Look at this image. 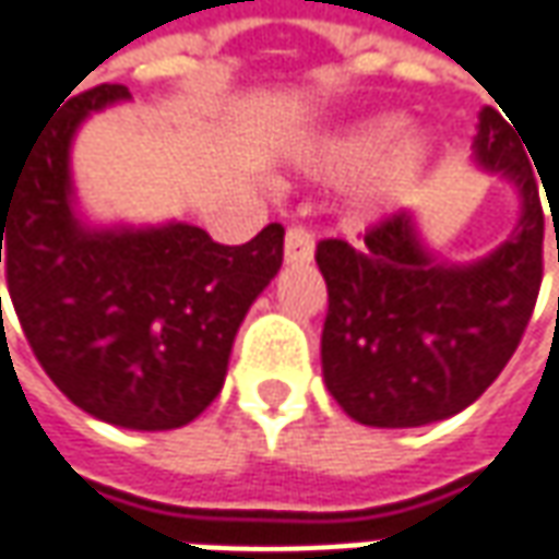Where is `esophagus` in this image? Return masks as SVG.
Listing matches in <instances>:
<instances>
[{"mask_svg":"<svg viewBox=\"0 0 559 559\" xmlns=\"http://www.w3.org/2000/svg\"><path fill=\"white\" fill-rule=\"evenodd\" d=\"M316 257V238L306 228H287L284 235V262L287 265H306Z\"/></svg>","mask_w":559,"mask_h":559,"instance_id":"esophagus-1","label":"esophagus"}]
</instances>
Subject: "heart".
Wrapping results in <instances>:
<instances>
[{
	"instance_id": "b5f03b06",
	"label": "heart",
	"mask_w": 559,
	"mask_h": 559,
	"mask_svg": "<svg viewBox=\"0 0 559 559\" xmlns=\"http://www.w3.org/2000/svg\"><path fill=\"white\" fill-rule=\"evenodd\" d=\"M405 128L399 114H380L324 135L302 160L321 182H353L346 216L356 228H374L405 213L433 169V139Z\"/></svg>"
}]
</instances>
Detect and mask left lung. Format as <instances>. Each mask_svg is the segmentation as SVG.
<instances>
[{"label":"left lung","instance_id":"left-lung-1","mask_svg":"<svg viewBox=\"0 0 559 559\" xmlns=\"http://www.w3.org/2000/svg\"><path fill=\"white\" fill-rule=\"evenodd\" d=\"M523 145L495 107L479 110L473 166L504 179L520 201L513 231L479 260L436 253L412 213L371 228L358 250L318 243L328 284L321 374L353 420L402 430L454 417L489 390L520 346L542 287L545 241Z\"/></svg>","mask_w":559,"mask_h":559}]
</instances>
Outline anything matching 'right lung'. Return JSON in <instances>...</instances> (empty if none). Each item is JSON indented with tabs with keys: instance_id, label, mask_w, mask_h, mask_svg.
<instances>
[{
	"instance_id": "obj_1",
	"label": "right lung",
	"mask_w": 559,
	"mask_h": 559,
	"mask_svg": "<svg viewBox=\"0 0 559 559\" xmlns=\"http://www.w3.org/2000/svg\"><path fill=\"white\" fill-rule=\"evenodd\" d=\"M126 102L129 88L110 83L61 102L0 185V262L55 386L105 424L154 433L191 424L219 395L243 316L278 275L284 228L225 247L179 219H88L73 142L92 114Z\"/></svg>"
}]
</instances>
